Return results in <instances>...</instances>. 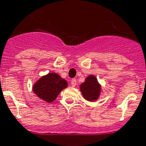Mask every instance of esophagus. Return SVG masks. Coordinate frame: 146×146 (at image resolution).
Returning a JSON list of instances; mask_svg holds the SVG:
<instances>
[{
	"mask_svg": "<svg viewBox=\"0 0 146 146\" xmlns=\"http://www.w3.org/2000/svg\"><path fill=\"white\" fill-rule=\"evenodd\" d=\"M76 83H77V82H76V79H73V80H71V86H76Z\"/></svg>",
	"mask_w": 146,
	"mask_h": 146,
	"instance_id": "esophagus-1",
	"label": "esophagus"
}]
</instances>
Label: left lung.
Here are the masks:
<instances>
[{"instance_id": "left-lung-1", "label": "left lung", "mask_w": 146, "mask_h": 146, "mask_svg": "<svg viewBox=\"0 0 146 146\" xmlns=\"http://www.w3.org/2000/svg\"><path fill=\"white\" fill-rule=\"evenodd\" d=\"M80 91L85 99L92 102L98 99L101 92V86L95 76L90 75L80 86Z\"/></svg>"}]
</instances>
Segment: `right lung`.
<instances>
[{
	"mask_svg": "<svg viewBox=\"0 0 146 146\" xmlns=\"http://www.w3.org/2000/svg\"><path fill=\"white\" fill-rule=\"evenodd\" d=\"M66 87V80L57 73H50L35 82L33 86V92L38 97L50 103L54 101L60 92Z\"/></svg>",
	"mask_w": 146,
	"mask_h": 146,
	"instance_id": "obj_1",
	"label": "right lung"
}]
</instances>
